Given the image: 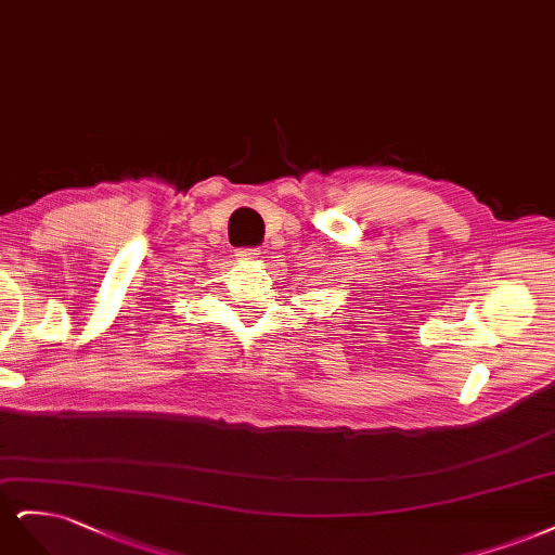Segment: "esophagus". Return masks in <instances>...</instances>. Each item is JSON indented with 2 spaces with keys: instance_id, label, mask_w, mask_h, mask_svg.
Here are the masks:
<instances>
[{
  "instance_id": "34e87169",
  "label": "esophagus",
  "mask_w": 555,
  "mask_h": 555,
  "mask_svg": "<svg viewBox=\"0 0 555 555\" xmlns=\"http://www.w3.org/2000/svg\"><path fill=\"white\" fill-rule=\"evenodd\" d=\"M237 256H240L242 260H256L260 254H258V248H248V246H244V248H240Z\"/></svg>"
}]
</instances>
